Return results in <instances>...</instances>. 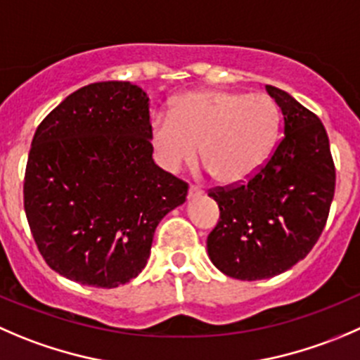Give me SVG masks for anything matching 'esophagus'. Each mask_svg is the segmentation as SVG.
I'll return each mask as SVG.
<instances>
[{
    "mask_svg": "<svg viewBox=\"0 0 360 360\" xmlns=\"http://www.w3.org/2000/svg\"><path fill=\"white\" fill-rule=\"evenodd\" d=\"M204 195V190L198 186H195V184H191L190 190H188V200H193V198H198Z\"/></svg>",
    "mask_w": 360,
    "mask_h": 360,
    "instance_id": "1",
    "label": "esophagus"
}]
</instances>
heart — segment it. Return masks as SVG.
I'll return each instance as SVG.
<instances>
[{
  "mask_svg": "<svg viewBox=\"0 0 360 360\" xmlns=\"http://www.w3.org/2000/svg\"><path fill=\"white\" fill-rule=\"evenodd\" d=\"M276 102L264 93L197 89L176 98L170 116L158 114L148 139L156 163L177 174L200 160L221 184L251 179L269 160L280 134Z\"/></svg>",
  "mask_w": 360,
  "mask_h": 360,
  "instance_id": "1",
  "label": "heart"
}]
</instances>
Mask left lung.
I'll return each instance as SVG.
<instances>
[{"label":"left lung","mask_w":360,"mask_h":360,"mask_svg":"<svg viewBox=\"0 0 360 360\" xmlns=\"http://www.w3.org/2000/svg\"><path fill=\"white\" fill-rule=\"evenodd\" d=\"M265 91L283 112V134L265 165L246 183L209 193L219 221L207 253L223 274L255 281L278 276L319 240L336 186L329 137L322 121L274 86Z\"/></svg>","instance_id":"1"}]
</instances>
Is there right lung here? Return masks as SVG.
Segmentation results:
<instances>
[{
  "label": "right lung",
  "instance_id": "right-lung-1",
  "mask_svg": "<svg viewBox=\"0 0 360 360\" xmlns=\"http://www.w3.org/2000/svg\"><path fill=\"white\" fill-rule=\"evenodd\" d=\"M149 98L121 80L66 96L34 131L24 211L41 257L80 285L114 288L139 276L163 216L188 184L149 146Z\"/></svg>",
  "mask_w": 360,
  "mask_h": 360
}]
</instances>
